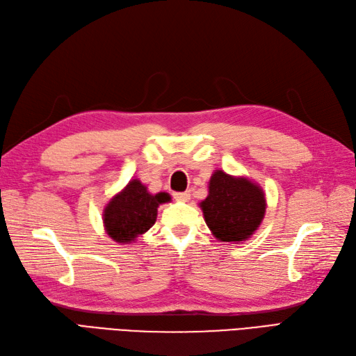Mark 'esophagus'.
Instances as JSON below:
<instances>
[{
	"instance_id": "obj_1",
	"label": "esophagus",
	"mask_w": 356,
	"mask_h": 356,
	"mask_svg": "<svg viewBox=\"0 0 356 356\" xmlns=\"http://www.w3.org/2000/svg\"><path fill=\"white\" fill-rule=\"evenodd\" d=\"M174 197L179 202H188L190 200V191H179L174 193Z\"/></svg>"
}]
</instances>
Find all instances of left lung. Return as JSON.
Returning a JSON list of instances; mask_svg holds the SVG:
<instances>
[{
  "label": "left lung",
  "instance_id": "1",
  "mask_svg": "<svg viewBox=\"0 0 356 356\" xmlns=\"http://www.w3.org/2000/svg\"><path fill=\"white\" fill-rule=\"evenodd\" d=\"M204 221L215 239L241 243L260 227L266 213L264 191L245 177L215 170L208 197L200 202Z\"/></svg>",
  "mask_w": 356,
  "mask_h": 356
}]
</instances>
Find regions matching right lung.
<instances>
[{
	"mask_svg": "<svg viewBox=\"0 0 356 356\" xmlns=\"http://www.w3.org/2000/svg\"><path fill=\"white\" fill-rule=\"evenodd\" d=\"M170 202L168 193L152 195L139 179L129 184L106 203L102 213L106 234L117 243L135 242L139 234L153 227L159 204Z\"/></svg>",
	"mask_w": 356,
	"mask_h": 356,
	"instance_id": "1",
	"label": "right lung"
}]
</instances>
